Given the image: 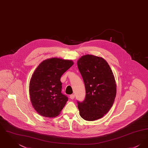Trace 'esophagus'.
I'll return each mask as SVG.
<instances>
[{"mask_svg": "<svg viewBox=\"0 0 148 148\" xmlns=\"http://www.w3.org/2000/svg\"><path fill=\"white\" fill-rule=\"evenodd\" d=\"M70 98L71 99H74L75 98V95L74 94H71L70 95Z\"/></svg>", "mask_w": 148, "mask_h": 148, "instance_id": "obj_1", "label": "esophagus"}]
</instances>
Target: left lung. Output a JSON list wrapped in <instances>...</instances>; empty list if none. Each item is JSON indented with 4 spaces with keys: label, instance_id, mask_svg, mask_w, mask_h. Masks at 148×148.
<instances>
[{
    "label": "left lung",
    "instance_id": "8db88e82",
    "mask_svg": "<svg viewBox=\"0 0 148 148\" xmlns=\"http://www.w3.org/2000/svg\"><path fill=\"white\" fill-rule=\"evenodd\" d=\"M77 65L86 91L84 100L77 102L79 114L87 121L99 119L109 111L116 97L113 71L104 58L93 55L83 56Z\"/></svg>",
    "mask_w": 148,
    "mask_h": 148
}]
</instances>
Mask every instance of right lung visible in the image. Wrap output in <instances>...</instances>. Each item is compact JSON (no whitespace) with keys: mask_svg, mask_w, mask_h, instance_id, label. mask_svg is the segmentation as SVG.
Wrapping results in <instances>:
<instances>
[{"mask_svg":"<svg viewBox=\"0 0 148 148\" xmlns=\"http://www.w3.org/2000/svg\"><path fill=\"white\" fill-rule=\"evenodd\" d=\"M74 64L71 60L51 58L39 64L29 83L31 103L35 111L44 117L58 116L68 98L62 93L60 77Z\"/></svg>","mask_w":148,"mask_h":148,"instance_id":"right-lung-1","label":"right lung"}]
</instances>
